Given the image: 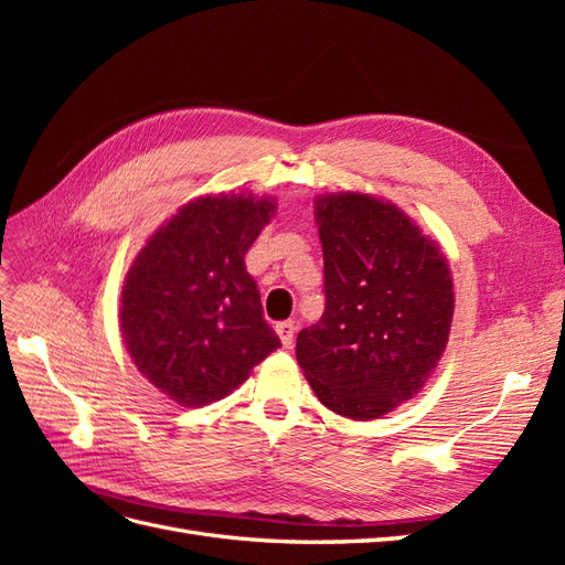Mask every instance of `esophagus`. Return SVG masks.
Returning a JSON list of instances; mask_svg holds the SVG:
<instances>
[{
	"label": "esophagus",
	"mask_w": 565,
	"mask_h": 565,
	"mask_svg": "<svg viewBox=\"0 0 565 565\" xmlns=\"http://www.w3.org/2000/svg\"><path fill=\"white\" fill-rule=\"evenodd\" d=\"M295 330H297L295 320H285V322H278V324H276V332H278V337H280L285 349H289V347L295 344Z\"/></svg>",
	"instance_id": "34e87169"
}]
</instances>
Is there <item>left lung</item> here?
Masks as SVG:
<instances>
[{"label":"left lung","instance_id":"8db88e82","mask_svg":"<svg viewBox=\"0 0 565 565\" xmlns=\"http://www.w3.org/2000/svg\"><path fill=\"white\" fill-rule=\"evenodd\" d=\"M324 313L297 361L318 401L377 419L417 396L446 351L455 292L446 254L396 204L367 193L316 200Z\"/></svg>","mask_w":565,"mask_h":565}]
</instances>
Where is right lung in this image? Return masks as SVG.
<instances>
[{
  "label": "right lung",
  "instance_id": "add662e5",
  "mask_svg": "<svg viewBox=\"0 0 565 565\" xmlns=\"http://www.w3.org/2000/svg\"><path fill=\"white\" fill-rule=\"evenodd\" d=\"M276 214L252 193L204 195L148 237L125 278L119 332L134 365L167 398H226L280 347L245 254Z\"/></svg>",
  "mask_w": 565,
  "mask_h": 565
}]
</instances>
